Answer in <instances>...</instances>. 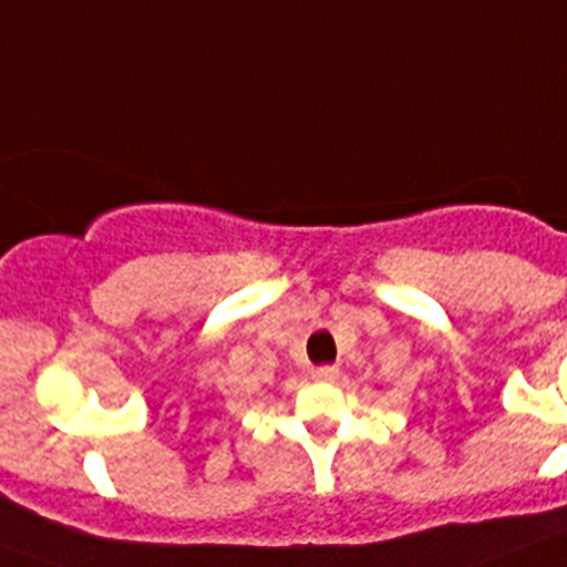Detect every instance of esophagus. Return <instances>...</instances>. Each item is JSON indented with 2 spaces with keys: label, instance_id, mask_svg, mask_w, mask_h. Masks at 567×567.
Returning a JSON list of instances; mask_svg holds the SVG:
<instances>
[{
  "label": "esophagus",
  "instance_id": "esophagus-1",
  "mask_svg": "<svg viewBox=\"0 0 567 567\" xmlns=\"http://www.w3.org/2000/svg\"><path fill=\"white\" fill-rule=\"evenodd\" d=\"M334 378H338V365H315L312 369V380H318V383H329Z\"/></svg>",
  "mask_w": 567,
  "mask_h": 567
}]
</instances>
